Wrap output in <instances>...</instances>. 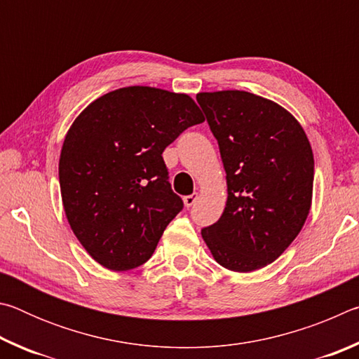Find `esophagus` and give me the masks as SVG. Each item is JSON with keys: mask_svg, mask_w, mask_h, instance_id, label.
<instances>
[{"mask_svg": "<svg viewBox=\"0 0 359 359\" xmlns=\"http://www.w3.org/2000/svg\"><path fill=\"white\" fill-rule=\"evenodd\" d=\"M196 199H198V193H193V194H188V196H185L184 198V204H185V208H191V205L196 203Z\"/></svg>", "mask_w": 359, "mask_h": 359, "instance_id": "esophagus-1", "label": "esophagus"}]
</instances>
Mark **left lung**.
<instances>
[{"mask_svg":"<svg viewBox=\"0 0 359 359\" xmlns=\"http://www.w3.org/2000/svg\"><path fill=\"white\" fill-rule=\"evenodd\" d=\"M220 147L228 199L201 236L218 264L252 272L276 261L312 205L313 154L293 114L263 96L222 90L196 95Z\"/></svg>","mask_w":359,"mask_h":359,"instance_id":"8db88e82","label":"left lung"}]
</instances>
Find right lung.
<instances>
[{"instance_id": "obj_1", "label": "right lung", "mask_w": 359, "mask_h": 359, "mask_svg": "<svg viewBox=\"0 0 359 359\" xmlns=\"http://www.w3.org/2000/svg\"><path fill=\"white\" fill-rule=\"evenodd\" d=\"M204 115L191 96L133 85L100 96L72 121L60 154L66 218L82 247L111 271L144 264L184 208L163 151Z\"/></svg>"}]
</instances>
